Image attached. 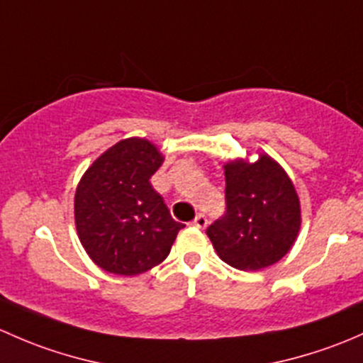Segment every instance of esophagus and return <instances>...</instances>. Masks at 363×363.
<instances>
[{
  "instance_id": "1",
  "label": "esophagus",
  "mask_w": 363,
  "mask_h": 363,
  "mask_svg": "<svg viewBox=\"0 0 363 363\" xmlns=\"http://www.w3.org/2000/svg\"><path fill=\"white\" fill-rule=\"evenodd\" d=\"M192 225L197 227V229H204V227L208 225V218L204 215H197L196 218H194Z\"/></svg>"
}]
</instances>
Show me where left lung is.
I'll return each instance as SVG.
<instances>
[{
  "instance_id": "8db88e82",
  "label": "left lung",
  "mask_w": 363,
  "mask_h": 363,
  "mask_svg": "<svg viewBox=\"0 0 363 363\" xmlns=\"http://www.w3.org/2000/svg\"><path fill=\"white\" fill-rule=\"evenodd\" d=\"M227 213L206 234L220 259L239 271L281 260L301 229V201L286 171L267 154L223 166Z\"/></svg>"
}]
</instances>
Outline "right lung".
Returning a JSON list of instances; mask_svg holds the SVG:
<instances>
[{"label": "right lung", "instance_id": "add662e5", "mask_svg": "<svg viewBox=\"0 0 363 363\" xmlns=\"http://www.w3.org/2000/svg\"><path fill=\"white\" fill-rule=\"evenodd\" d=\"M164 155L145 138H127L89 166L74 192V225L103 271L136 276L169 255L183 223L152 186Z\"/></svg>", "mask_w": 363, "mask_h": 363}]
</instances>
